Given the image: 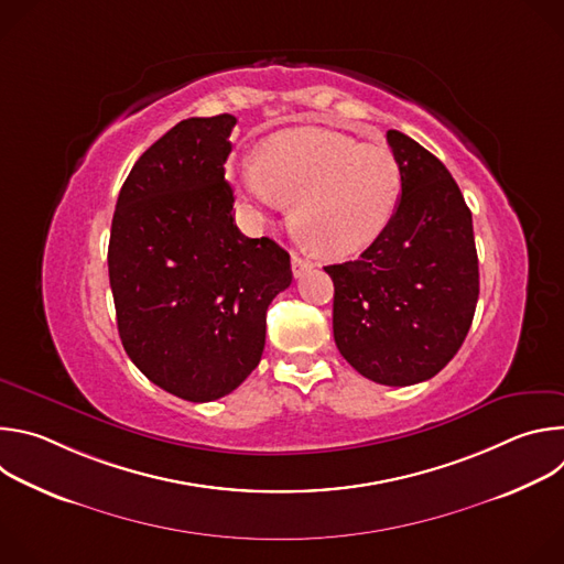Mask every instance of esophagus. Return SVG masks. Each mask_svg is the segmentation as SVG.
I'll list each match as a JSON object with an SVG mask.
<instances>
[{
  "label": "esophagus",
  "mask_w": 564,
  "mask_h": 564,
  "mask_svg": "<svg viewBox=\"0 0 564 564\" xmlns=\"http://www.w3.org/2000/svg\"><path fill=\"white\" fill-rule=\"evenodd\" d=\"M310 270H312V263L292 252V274H294V276H303V274L310 272Z\"/></svg>",
  "instance_id": "1"
}]
</instances>
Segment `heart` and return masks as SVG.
Instances as JSON below:
<instances>
[{
  "mask_svg": "<svg viewBox=\"0 0 564 564\" xmlns=\"http://www.w3.org/2000/svg\"><path fill=\"white\" fill-rule=\"evenodd\" d=\"M252 207L292 203L290 220L321 257H350L388 227L401 196V170L386 144L296 127L261 142L254 163L236 174Z\"/></svg>",
  "mask_w": 564,
  "mask_h": 564,
  "instance_id": "heart-1",
  "label": "heart"
}]
</instances>
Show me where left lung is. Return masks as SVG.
I'll list each match as a JSON object with an SVG mask.
<instances>
[{"label":"left lung","mask_w":564,"mask_h":564,"mask_svg":"<svg viewBox=\"0 0 564 564\" xmlns=\"http://www.w3.org/2000/svg\"><path fill=\"white\" fill-rule=\"evenodd\" d=\"M401 196L357 261L328 265L333 333L366 379L411 386L435 377L464 344L479 294L470 209L429 149L390 129Z\"/></svg>","instance_id":"left-lung-1"}]
</instances>
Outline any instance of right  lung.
I'll use <instances>...</instances> for the list:
<instances>
[{"label": "right lung", "instance_id": "add662e5", "mask_svg": "<svg viewBox=\"0 0 564 564\" xmlns=\"http://www.w3.org/2000/svg\"><path fill=\"white\" fill-rule=\"evenodd\" d=\"M236 118H187L129 172L111 223L109 281L129 359L187 401L229 394L259 366L290 254L234 223L225 181Z\"/></svg>", "mask_w": 564, "mask_h": 564}]
</instances>
